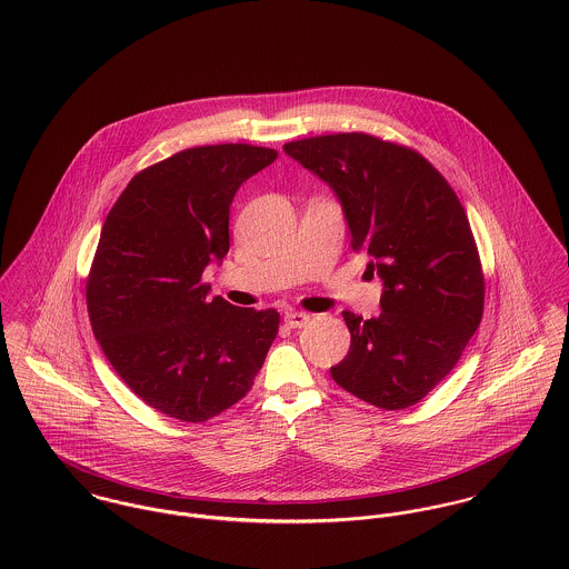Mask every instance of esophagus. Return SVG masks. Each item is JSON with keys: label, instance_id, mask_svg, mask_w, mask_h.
<instances>
[{"label": "esophagus", "instance_id": "obj_1", "mask_svg": "<svg viewBox=\"0 0 569 569\" xmlns=\"http://www.w3.org/2000/svg\"><path fill=\"white\" fill-rule=\"evenodd\" d=\"M284 322H287V326H291V328H302V326H307L311 322V316H307V313H302V311H289V313L284 316Z\"/></svg>", "mask_w": 569, "mask_h": 569}]
</instances>
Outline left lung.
Here are the masks:
<instances>
[{"label":"left lung","mask_w":569,"mask_h":569,"mask_svg":"<svg viewBox=\"0 0 569 569\" xmlns=\"http://www.w3.org/2000/svg\"><path fill=\"white\" fill-rule=\"evenodd\" d=\"M341 203L352 249L383 282L381 316L343 313L348 355L330 377L357 399L403 409L458 363L485 311V278L467 212L416 151L366 133L284 144Z\"/></svg>","instance_id":"left-lung-1"}]
</instances>
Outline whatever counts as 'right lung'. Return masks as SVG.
<instances>
[{"mask_svg": "<svg viewBox=\"0 0 569 569\" xmlns=\"http://www.w3.org/2000/svg\"><path fill=\"white\" fill-rule=\"evenodd\" d=\"M278 151L217 144L136 174L104 219L87 280L93 335L147 403L203 422L239 403L278 335L273 309L208 298V264L230 251L237 190Z\"/></svg>", "mask_w": 569, "mask_h": 569, "instance_id": "1", "label": "right lung"}]
</instances>
